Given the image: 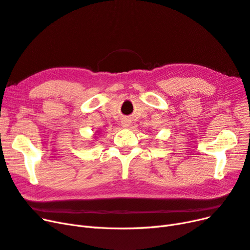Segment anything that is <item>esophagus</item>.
<instances>
[{"label": "esophagus", "mask_w": 250, "mask_h": 250, "mask_svg": "<svg viewBox=\"0 0 250 250\" xmlns=\"http://www.w3.org/2000/svg\"><path fill=\"white\" fill-rule=\"evenodd\" d=\"M130 123H131V121L129 120V119H124V120H122V126L124 127V128H128L130 126Z\"/></svg>", "instance_id": "esophagus-1"}]
</instances>
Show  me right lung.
Wrapping results in <instances>:
<instances>
[{
	"mask_svg": "<svg viewBox=\"0 0 250 250\" xmlns=\"http://www.w3.org/2000/svg\"><path fill=\"white\" fill-rule=\"evenodd\" d=\"M94 138H96V137H94Z\"/></svg>",
	"mask_w": 250,
	"mask_h": 250,
	"instance_id": "obj_1",
	"label": "right lung"
}]
</instances>
